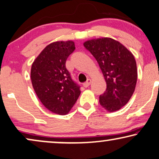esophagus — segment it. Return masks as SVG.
<instances>
[{"mask_svg": "<svg viewBox=\"0 0 159 159\" xmlns=\"http://www.w3.org/2000/svg\"><path fill=\"white\" fill-rule=\"evenodd\" d=\"M91 79H87L86 81L84 84V86L86 87H86L89 86V85L91 84Z\"/></svg>", "mask_w": 159, "mask_h": 159, "instance_id": "esophagus-1", "label": "esophagus"}]
</instances>
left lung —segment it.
Here are the masks:
<instances>
[{
  "mask_svg": "<svg viewBox=\"0 0 159 159\" xmlns=\"http://www.w3.org/2000/svg\"><path fill=\"white\" fill-rule=\"evenodd\" d=\"M84 45L96 58L107 83L106 91L99 97L100 104L109 112L119 110L130 99L137 83L133 53L109 37L87 40Z\"/></svg>",
  "mask_w": 159,
  "mask_h": 159,
  "instance_id": "left-lung-1",
  "label": "left lung"
}]
</instances>
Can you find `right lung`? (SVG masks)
<instances>
[{"mask_svg": "<svg viewBox=\"0 0 159 159\" xmlns=\"http://www.w3.org/2000/svg\"><path fill=\"white\" fill-rule=\"evenodd\" d=\"M73 41L48 44L33 62L31 80L40 102L48 110L67 115L80 94V86L66 68L67 58L75 50Z\"/></svg>", "mask_w": 159, "mask_h": 159, "instance_id": "add662e5", "label": "right lung"}]
</instances>
